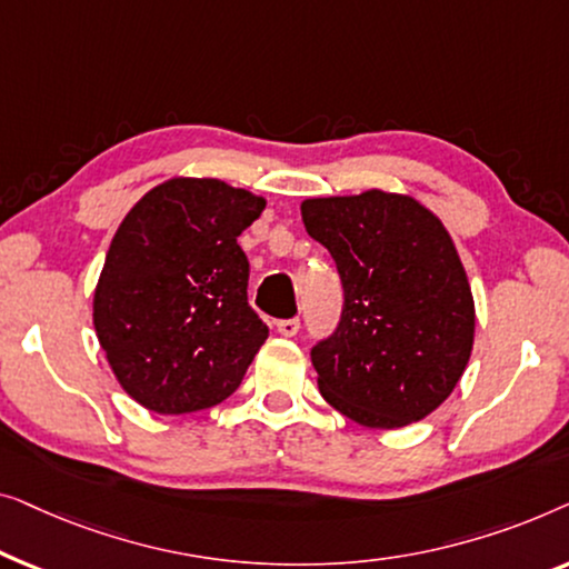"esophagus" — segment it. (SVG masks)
Returning a JSON list of instances; mask_svg holds the SVG:
<instances>
[{"instance_id": "34e87169", "label": "esophagus", "mask_w": 569, "mask_h": 569, "mask_svg": "<svg viewBox=\"0 0 569 569\" xmlns=\"http://www.w3.org/2000/svg\"><path fill=\"white\" fill-rule=\"evenodd\" d=\"M278 332L283 335V338H293L296 332H299V319H281V322L276 325Z\"/></svg>"}]
</instances>
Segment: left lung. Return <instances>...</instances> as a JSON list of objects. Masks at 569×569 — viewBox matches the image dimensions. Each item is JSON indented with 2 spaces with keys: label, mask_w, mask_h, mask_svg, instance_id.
<instances>
[{
  "label": "left lung",
  "mask_w": 569,
  "mask_h": 569,
  "mask_svg": "<svg viewBox=\"0 0 569 569\" xmlns=\"http://www.w3.org/2000/svg\"><path fill=\"white\" fill-rule=\"evenodd\" d=\"M301 219L346 288L340 327L311 350L322 397L373 430L428 418L475 348V296L443 221L379 188L307 198Z\"/></svg>",
  "instance_id": "left-lung-1"
}]
</instances>
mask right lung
<instances>
[{
  "mask_svg": "<svg viewBox=\"0 0 569 569\" xmlns=\"http://www.w3.org/2000/svg\"><path fill=\"white\" fill-rule=\"evenodd\" d=\"M266 198L216 178H170L136 203L110 242L92 322L110 371L157 415L219 405L242 383L268 327L247 303L237 237Z\"/></svg>",
  "mask_w": 569,
  "mask_h": 569,
  "instance_id": "right-lung-1",
  "label": "right lung"
}]
</instances>
